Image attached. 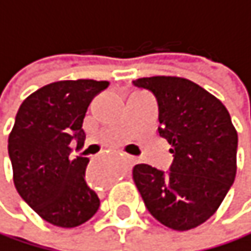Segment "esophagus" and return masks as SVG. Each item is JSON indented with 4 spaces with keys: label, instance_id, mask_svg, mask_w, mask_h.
<instances>
[{
    "label": "esophagus",
    "instance_id": "obj_1",
    "mask_svg": "<svg viewBox=\"0 0 251 251\" xmlns=\"http://www.w3.org/2000/svg\"><path fill=\"white\" fill-rule=\"evenodd\" d=\"M129 162H134V157H129Z\"/></svg>",
    "mask_w": 251,
    "mask_h": 251
}]
</instances>
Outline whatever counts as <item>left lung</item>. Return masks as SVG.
<instances>
[{
    "label": "left lung",
    "mask_w": 251,
    "mask_h": 251,
    "mask_svg": "<svg viewBox=\"0 0 251 251\" xmlns=\"http://www.w3.org/2000/svg\"><path fill=\"white\" fill-rule=\"evenodd\" d=\"M154 95L159 135L173 146L168 171L134 167L135 186L149 213L167 227L189 230L208 220L237 174L238 135L226 107L204 87L171 75L134 80Z\"/></svg>",
    "instance_id": "1"
}]
</instances>
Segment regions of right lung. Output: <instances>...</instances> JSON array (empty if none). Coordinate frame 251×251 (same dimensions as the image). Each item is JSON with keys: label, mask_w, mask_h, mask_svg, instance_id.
I'll list each match as a JSON object with an SVG mask.
<instances>
[{"label": "right lung", "mask_w": 251, "mask_h": 251, "mask_svg": "<svg viewBox=\"0 0 251 251\" xmlns=\"http://www.w3.org/2000/svg\"><path fill=\"white\" fill-rule=\"evenodd\" d=\"M108 81L64 80L29 95L8 137L13 181L22 200L46 222L75 227L100 208V198L86 183L89 159L71 156L81 149L83 119L91 101Z\"/></svg>", "instance_id": "add662e5"}]
</instances>
